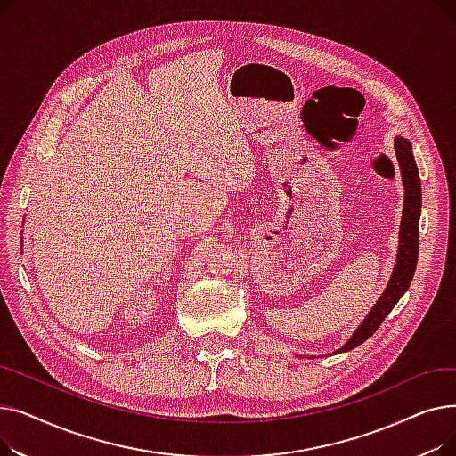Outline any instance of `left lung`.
I'll list each match as a JSON object with an SVG mask.
<instances>
[{"instance_id": "left-lung-1", "label": "left lung", "mask_w": 456, "mask_h": 456, "mask_svg": "<svg viewBox=\"0 0 456 456\" xmlns=\"http://www.w3.org/2000/svg\"><path fill=\"white\" fill-rule=\"evenodd\" d=\"M394 150L399 162L401 179L404 186V203H403V216H401V227H399V248H397V260L390 277L387 290L382 292L375 306L370 310V314L364 322L358 325L353 332V337L344 344L337 353L351 351L356 346L366 342L371 334L379 329V325L385 322L390 314V310L397 305L401 296L409 290L411 281L416 272V262L419 253V214H421V181L419 172L412 155V143L403 138L395 136Z\"/></svg>"}]
</instances>
